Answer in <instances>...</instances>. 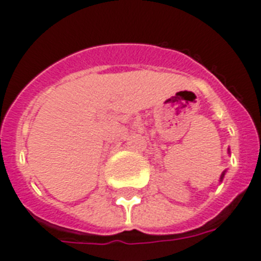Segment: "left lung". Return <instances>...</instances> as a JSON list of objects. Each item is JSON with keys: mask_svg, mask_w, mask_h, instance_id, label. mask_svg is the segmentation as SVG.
Listing matches in <instances>:
<instances>
[{"mask_svg": "<svg viewBox=\"0 0 261 261\" xmlns=\"http://www.w3.org/2000/svg\"><path fill=\"white\" fill-rule=\"evenodd\" d=\"M224 174H225V171L223 172V174H222V176H220V181H222V180H223V178H224Z\"/></svg>", "mask_w": 261, "mask_h": 261, "instance_id": "8db88e82", "label": "left lung"}]
</instances>
